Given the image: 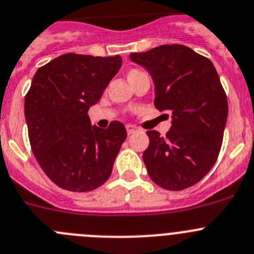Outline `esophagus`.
Here are the masks:
<instances>
[{
    "label": "esophagus",
    "instance_id": "34e87169",
    "mask_svg": "<svg viewBox=\"0 0 254 254\" xmlns=\"http://www.w3.org/2000/svg\"><path fill=\"white\" fill-rule=\"evenodd\" d=\"M127 134H134L135 131H138V127H135V125H127Z\"/></svg>",
    "mask_w": 254,
    "mask_h": 254
}]
</instances>
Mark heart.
<instances>
[{"label": "heart", "mask_w": 254, "mask_h": 254, "mask_svg": "<svg viewBox=\"0 0 254 254\" xmlns=\"http://www.w3.org/2000/svg\"><path fill=\"white\" fill-rule=\"evenodd\" d=\"M139 72H141V71H139V70H131V71H129V73H127V77L132 76V75H136V73H139Z\"/></svg>", "instance_id": "obj_1"}]
</instances>
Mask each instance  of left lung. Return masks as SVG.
Returning <instances> with one entry per match:
<instances>
[{
	"mask_svg": "<svg viewBox=\"0 0 254 254\" xmlns=\"http://www.w3.org/2000/svg\"><path fill=\"white\" fill-rule=\"evenodd\" d=\"M154 81V105L169 111L172 127L164 138L146 131L149 146L143 160L149 177L168 190L198 183L219 154L228 116V101L209 59L183 45H162L130 54Z\"/></svg>",
	"mask_w": 254,
	"mask_h": 254,
	"instance_id": "1",
	"label": "left lung"
}]
</instances>
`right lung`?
<instances>
[{"instance_id": "add662e5", "label": "right lung", "mask_w": 254, "mask_h": 254, "mask_svg": "<svg viewBox=\"0 0 254 254\" xmlns=\"http://www.w3.org/2000/svg\"><path fill=\"white\" fill-rule=\"evenodd\" d=\"M120 66L119 55L65 54L35 73L25 96L28 138L40 167L60 188L90 191L110 177L127 129L120 122L92 127L87 111Z\"/></svg>"}]
</instances>
